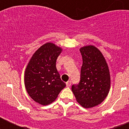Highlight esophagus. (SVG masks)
Returning <instances> with one entry per match:
<instances>
[{
    "label": "esophagus",
    "mask_w": 129,
    "mask_h": 129,
    "mask_svg": "<svg viewBox=\"0 0 129 129\" xmlns=\"http://www.w3.org/2000/svg\"><path fill=\"white\" fill-rule=\"evenodd\" d=\"M71 81H67V83H66V85H67V86H68V87H69V86H71Z\"/></svg>",
    "instance_id": "obj_1"
}]
</instances>
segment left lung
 <instances>
[{
  "label": "left lung",
  "mask_w": 129,
  "mask_h": 129,
  "mask_svg": "<svg viewBox=\"0 0 129 129\" xmlns=\"http://www.w3.org/2000/svg\"><path fill=\"white\" fill-rule=\"evenodd\" d=\"M80 52L83 59L80 81L72 86V90L82 107L91 108L103 102L109 94L110 72L104 57L95 46H84Z\"/></svg>",
  "instance_id": "left-lung-1"
}]
</instances>
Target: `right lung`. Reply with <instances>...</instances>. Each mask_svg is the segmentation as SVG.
I'll return each instance as SVG.
<instances>
[{
	"instance_id": "right-lung-1",
	"label": "right lung",
	"mask_w": 129,
	"mask_h": 129,
	"mask_svg": "<svg viewBox=\"0 0 129 129\" xmlns=\"http://www.w3.org/2000/svg\"><path fill=\"white\" fill-rule=\"evenodd\" d=\"M61 48L48 43L33 55L26 67L24 84L29 96L43 105L50 104L66 86L56 68Z\"/></svg>"
}]
</instances>
